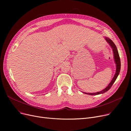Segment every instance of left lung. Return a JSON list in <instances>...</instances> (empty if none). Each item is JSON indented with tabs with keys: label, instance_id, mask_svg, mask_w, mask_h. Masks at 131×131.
I'll use <instances>...</instances> for the list:
<instances>
[{
	"label": "left lung",
	"instance_id": "1",
	"mask_svg": "<svg viewBox=\"0 0 131 131\" xmlns=\"http://www.w3.org/2000/svg\"><path fill=\"white\" fill-rule=\"evenodd\" d=\"M105 40L107 41V42L109 44V45L111 46V47L112 48V49H113V52H114V59H115V64H116V70L115 74L114 75L113 79L111 81V83H110L109 84V85L105 89H104V90H102V91L98 92H95V93L83 92L85 94H89V95H98V94H103V93H104L105 92H107V91H108L109 90L110 88L112 87V86L113 85V84H114L115 81H116L118 75H119V73L120 72V70H121V60H120V58H119V56L117 49L116 45L113 42V41L112 40H111L109 38H107V37H105Z\"/></svg>",
	"mask_w": 131,
	"mask_h": 131
}]
</instances>
